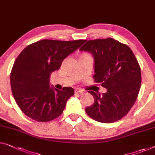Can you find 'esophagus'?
Listing matches in <instances>:
<instances>
[{
	"instance_id": "1",
	"label": "esophagus",
	"mask_w": 155,
	"mask_h": 155,
	"mask_svg": "<svg viewBox=\"0 0 155 155\" xmlns=\"http://www.w3.org/2000/svg\"><path fill=\"white\" fill-rule=\"evenodd\" d=\"M75 92H77V93H79V94H82L84 92V90H82L81 88H78L77 87V88L75 89Z\"/></svg>"
}]
</instances>
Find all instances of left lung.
I'll list each match as a JSON object with an SVG mask.
<instances>
[{"label": "left lung", "instance_id": "1", "mask_svg": "<svg viewBox=\"0 0 155 155\" xmlns=\"http://www.w3.org/2000/svg\"><path fill=\"white\" fill-rule=\"evenodd\" d=\"M79 51L92 55L94 81L107 90L102 95L88 91L94 104L85 112L103 123L119 120L132 107L140 91L141 72L134 54L128 46L112 38L89 40Z\"/></svg>", "mask_w": 155, "mask_h": 155}]
</instances>
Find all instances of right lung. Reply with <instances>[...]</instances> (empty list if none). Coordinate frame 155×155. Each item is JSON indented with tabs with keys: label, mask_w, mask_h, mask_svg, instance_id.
I'll list each match as a JSON object with an SVG mask.
<instances>
[{
	"label": "right lung",
	"mask_w": 155,
	"mask_h": 155,
	"mask_svg": "<svg viewBox=\"0 0 155 155\" xmlns=\"http://www.w3.org/2000/svg\"><path fill=\"white\" fill-rule=\"evenodd\" d=\"M85 42L42 40L21 52L12 69L10 83L14 98L25 115L34 120L48 122L63 114L74 91L71 87L61 91L50 85V75Z\"/></svg>",
	"instance_id": "right-lung-1"
}]
</instances>
